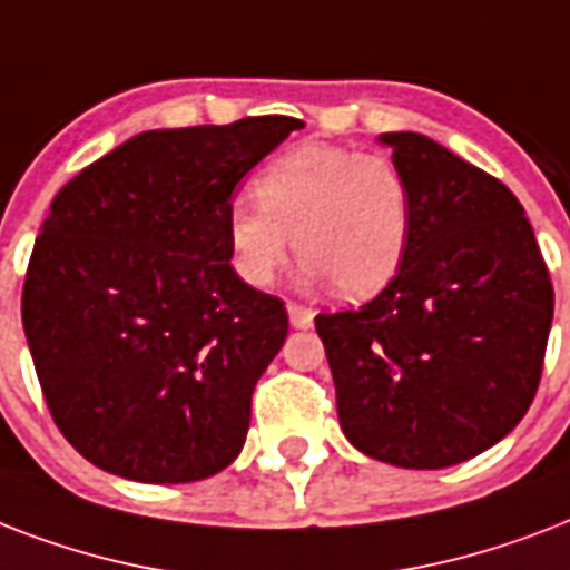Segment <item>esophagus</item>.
Returning <instances> with one entry per match:
<instances>
[{
  "instance_id": "obj_1",
  "label": "esophagus",
  "mask_w": 570,
  "mask_h": 570,
  "mask_svg": "<svg viewBox=\"0 0 570 570\" xmlns=\"http://www.w3.org/2000/svg\"><path fill=\"white\" fill-rule=\"evenodd\" d=\"M286 311H289V322H293V328H311V325H313L311 307L289 302V304H286Z\"/></svg>"
}]
</instances>
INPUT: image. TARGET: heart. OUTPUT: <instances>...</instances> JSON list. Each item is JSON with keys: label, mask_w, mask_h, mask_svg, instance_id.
Returning <instances> with one entry per match:
<instances>
[{"label": "heart", "mask_w": 570, "mask_h": 570, "mask_svg": "<svg viewBox=\"0 0 570 570\" xmlns=\"http://www.w3.org/2000/svg\"><path fill=\"white\" fill-rule=\"evenodd\" d=\"M259 204L227 206L236 275L268 286L289 250L304 284H334L343 298H370L399 275L414 233V195L390 156L355 147L302 145L254 183Z\"/></svg>", "instance_id": "obj_1"}]
</instances>
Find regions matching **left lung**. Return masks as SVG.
<instances>
[{
	"instance_id": "left-lung-1",
	"label": "left lung",
	"mask_w": 570,
	"mask_h": 570,
	"mask_svg": "<svg viewBox=\"0 0 570 570\" xmlns=\"http://www.w3.org/2000/svg\"><path fill=\"white\" fill-rule=\"evenodd\" d=\"M414 195L411 248L373 302L320 313L352 446L441 470L503 441L544 366L553 284L521 200L416 132H384Z\"/></svg>"
}]
</instances>
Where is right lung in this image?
<instances>
[{"mask_svg":"<svg viewBox=\"0 0 570 570\" xmlns=\"http://www.w3.org/2000/svg\"><path fill=\"white\" fill-rule=\"evenodd\" d=\"M302 127L263 115L150 129L52 197L22 328L58 432L100 470L180 485L239 455L250 393L289 316L233 272L227 206Z\"/></svg>","mask_w":570,"mask_h":570,"instance_id":"add662e5","label":"right lung"}]
</instances>
